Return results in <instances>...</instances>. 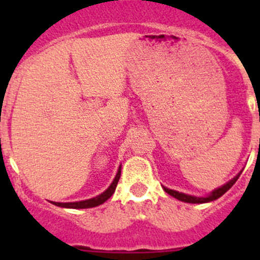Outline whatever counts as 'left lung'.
<instances>
[{
  "label": "left lung",
  "instance_id": "8db88e82",
  "mask_svg": "<svg viewBox=\"0 0 260 260\" xmlns=\"http://www.w3.org/2000/svg\"><path fill=\"white\" fill-rule=\"evenodd\" d=\"M243 171H240L239 174L237 175V176L234 177V179H232L229 181V182H226L225 185L220 186V187L215 188V190H212L209 195L206 196H192V195H187V193H183V192H179V191L176 190H171V188H167L164 186V190L166 191L169 195L174 196L175 199H177V200L180 201H183V203H188V204H205V203H210V201H214L216 200V199H219L220 196L224 195L225 192H226L228 190H229L230 187H232L233 185H234L235 182H237V180L239 179L240 174H242Z\"/></svg>",
  "mask_w": 260,
  "mask_h": 260
}]
</instances>
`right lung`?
<instances>
[{
	"label": "right lung",
	"mask_w": 260,
	"mask_h": 260,
	"mask_svg": "<svg viewBox=\"0 0 260 260\" xmlns=\"http://www.w3.org/2000/svg\"><path fill=\"white\" fill-rule=\"evenodd\" d=\"M120 170H122V165H119V169H118L117 175H115L114 180L112 181L109 187L107 188L104 192H102L101 195L95 196V198H91V199H88V200H83V201H74V203H55V201H50V203L54 204V205L56 206H60V208H67V209H89V208H95V206L102 205V204L106 203V201L114 193L115 187H117V183L120 177Z\"/></svg>",
	"instance_id": "1"
}]
</instances>
